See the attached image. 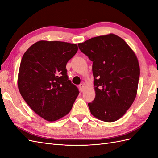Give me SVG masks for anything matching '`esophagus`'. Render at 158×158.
Segmentation results:
<instances>
[{
    "instance_id": "34e87169",
    "label": "esophagus",
    "mask_w": 158,
    "mask_h": 158,
    "mask_svg": "<svg viewBox=\"0 0 158 158\" xmlns=\"http://www.w3.org/2000/svg\"><path fill=\"white\" fill-rule=\"evenodd\" d=\"M79 89L81 92H82L84 89V84H81L79 85Z\"/></svg>"
}]
</instances>
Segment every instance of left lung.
I'll use <instances>...</instances> for the list:
<instances>
[{
  "label": "left lung",
  "instance_id": "left-lung-1",
  "mask_svg": "<svg viewBox=\"0 0 158 158\" xmlns=\"http://www.w3.org/2000/svg\"><path fill=\"white\" fill-rule=\"evenodd\" d=\"M93 62L95 97L88 103L93 116L105 122L121 118L136 96L140 66L135 52L113 33L78 44Z\"/></svg>",
  "mask_w": 158,
  "mask_h": 158
}]
</instances>
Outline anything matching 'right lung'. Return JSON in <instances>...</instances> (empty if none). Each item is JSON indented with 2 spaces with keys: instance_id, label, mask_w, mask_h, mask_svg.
<instances>
[{
  "instance_id": "obj_1",
  "label": "right lung",
  "mask_w": 158,
  "mask_h": 158,
  "mask_svg": "<svg viewBox=\"0 0 158 158\" xmlns=\"http://www.w3.org/2000/svg\"><path fill=\"white\" fill-rule=\"evenodd\" d=\"M78 49L76 44L42 40L22 56L18 89L33 111L46 121H55L66 115L79 94L66 69Z\"/></svg>"
}]
</instances>
